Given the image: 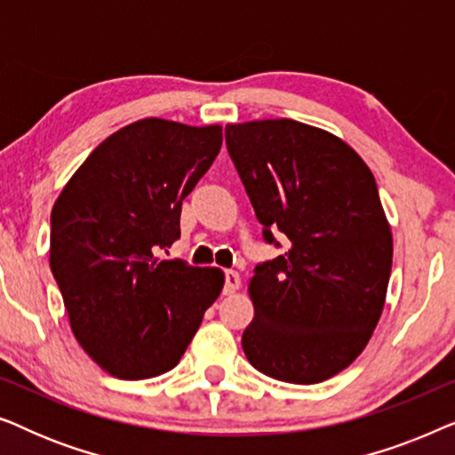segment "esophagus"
Masks as SVG:
<instances>
[{
    "label": "esophagus",
    "instance_id": "esophagus-1",
    "mask_svg": "<svg viewBox=\"0 0 455 455\" xmlns=\"http://www.w3.org/2000/svg\"><path fill=\"white\" fill-rule=\"evenodd\" d=\"M240 273L238 271H234V269H229V271H226V285H223V291H226V294H234L235 290L240 288Z\"/></svg>",
    "mask_w": 455,
    "mask_h": 455
}]
</instances>
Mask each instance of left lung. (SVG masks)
Masks as SVG:
<instances>
[{
    "label": "left lung",
    "mask_w": 455,
    "mask_h": 455,
    "mask_svg": "<svg viewBox=\"0 0 455 455\" xmlns=\"http://www.w3.org/2000/svg\"><path fill=\"white\" fill-rule=\"evenodd\" d=\"M226 145L265 242L288 238L248 283V363L285 383L331 379L369 344L387 294L394 240L375 178L338 136L285 117L228 124Z\"/></svg>",
    "instance_id": "1"
}]
</instances>
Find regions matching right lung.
<instances>
[{
	"label": "right lung",
	"instance_id": "add662e5",
	"mask_svg": "<svg viewBox=\"0 0 455 455\" xmlns=\"http://www.w3.org/2000/svg\"><path fill=\"white\" fill-rule=\"evenodd\" d=\"M221 140L217 124H128L53 204L49 265L74 338L109 375L136 381L172 371L221 294V269L157 257L180 238L182 201Z\"/></svg>",
	"mask_w": 455,
	"mask_h": 455
}]
</instances>
